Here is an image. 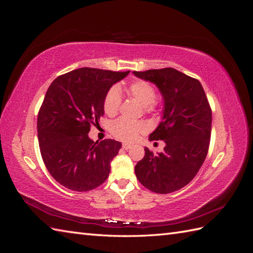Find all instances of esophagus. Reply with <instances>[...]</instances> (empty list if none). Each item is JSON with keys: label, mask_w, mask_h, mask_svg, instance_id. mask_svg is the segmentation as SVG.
<instances>
[{"label": "esophagus", "mask_w": 253, "mask_h": 253, "mask_svg": "<svg viewBox=\"0 0 253 253\" xmlns=\"http://www.w3.org/2000/svg\"><path fill=\"white\" fill-rule=\"evenodd\" d=\"M122 148H124L125 150H128V149L132 148V144H129V143H124V144H122Z\"/></svg>", "instance_id": "1"}]
</instances>
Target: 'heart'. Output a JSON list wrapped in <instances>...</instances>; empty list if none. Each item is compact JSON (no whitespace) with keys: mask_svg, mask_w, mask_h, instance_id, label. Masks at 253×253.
<instances>
[{"mask_svg":"<svg viewBox=\"0 0 253 253\" xmlns=\"http://www.w3.org/2000/svg\"><path fill=\"white\" fill-rule=\"evenodd\" d=\"M127 93L135 98L143 108L144 111H151L153 109V103L156 99L155 89L147 81H134L127 87ZM121 102V96L116 87H112L106 93L103 101L104 112L109 116L116 115ZM144 131V125L142 122L131 121L127 119H118L112 125V133L117 138L125 141H134L137 137Z\"/></svg>","mask_w":253,"mask_h":253,"instance_id":"obj_1","label":"heart"}]
</instances>
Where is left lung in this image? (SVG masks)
<instances>
[{
  "instance_id": "1",
  "label": "left lung",
  "mask_w": 253,
  "mask_h": 253,
  "mask_svg": "<svg viewBox=\"0 0 253 253\" xmlns=\"http://www.w3.org/2000/svg\"><path fill=\"white\" fill-rule=\"evenodd\" d=\"M155 84L164 99L162 121L149 140H164V151L144 148L135 166L141 185L159 194L177 191L192 180L208 153L212 112L201 82L172 67L133 72Z\"/></svg>"
}]
</instances>
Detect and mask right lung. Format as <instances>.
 <instances>
[{"label": "right lung", "instance_id": "obj_1", "mask_svg": "<svg viewBox=\"0 0 253 253\" xmlns=\"http://www.w3.org/2000/svg\"><path fill=\"white\" fill-rule=\"evenodd\" d=\"M128 74L82 67L50 84L38 114V139L45 167L60 185L85 192L109 177L121 142H94L87 134L104 115L106 93Z\"/></svg>", "mask_w": 253, "mask_h": 253}]
</instances>
